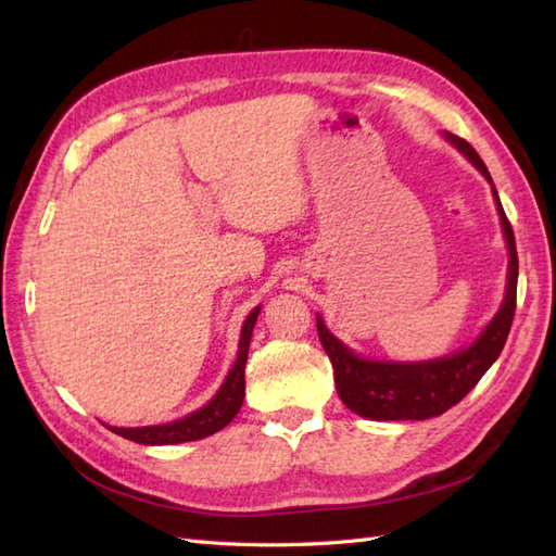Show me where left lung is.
I'll use <instances>...</instances> for the list:
<instances>
[{
	"label": "left lung",
	"mask_w": 556,
	"mask_h": 556,
	"mask_svg": "<svg viewBox=\"0 0 556 556\" xmlns=\"http://www.w3.org/2000/svg\"><path fill=\"white\" fill-rule=\"evenodd\" d=\"M446 140L464 152L492 184L485 162L480 160L470 143L452 134H446ZM492 193L494 203H497L506 245H509V281H506V296L500 313L492 317V323L482 329V334L468 349L425 363L368 361L341 344L325 327L323 317L317 315V334H320L323 349L332 361L339 399L353 413L372 420H425L442 416L444 410L456 406L480 382V377L490 370V365L500 358L516 313L518 255L511 222L504 215L494 184Z\"/></svg>",
	"instance_id": "1"
}]
</instances>
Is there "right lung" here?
I'll list each match as a JSON object with an SVG mask.
<instances>
[{"instance_id": "1", "label": "right lung", "mask_w": 556, "mask_h": 556, "mask_svg": "<svg viewBox=\"0 0 556 556\" xmlns=\"http://www.w3.org/2000/svg\"><path fill=\"white\" fill-rule=\"evenodd\" d=\"M260 308H255L245 317L241 327L239 339V353H236V363L227 375V380L219 387V392L212 396L203 408L193 410L191 416L179 418L167 425H146V428H110L114 434L124 437L138 444H181V442H195L219 432L222 428L233 420L236 413L241 410L243 396H245V361H248V346H251L253 327L257 323Z\"/></svg>"}]
</instances>
